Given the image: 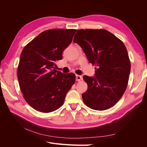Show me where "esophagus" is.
<instances>
[{
  "label": "esophagus",
  "instance_id": "34e87169",
  "mask_svg": "<svg viewBox=\"0 0 147 147\" xmlns=\"http://www.w3.org/2000/svg\"><path fill=\"white\" fill-rule=\"evenodd\" d=\"M82 80V76H80V75H76V81L79 82V81Z\"/></svg>",
  "mask_w": 147,
  "mask_h": 147
}]
</instances>
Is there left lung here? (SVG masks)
<instances>
[{
  "label": "left lung",
  "mask_w": 147,
  "mask_h": 147,
  "mask_svg": "<svg viewBox=\"0 0 147 147\" xmlns=\"http://www.w3.org/2000/svg\"><path fill=\"white\" fill-rule=\"evenodd\" d=\"M74 42L82 47L95 65V77L84 75L88 84L82 94L84 103L93 110L112 107L125 92L131 71L127 49L121 40L105 29H79Z\"/></svg>",
  "instance_id": "8db88e82"
}]
</instances>
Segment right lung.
Listing matches in <instances>:
<instances>
[{
    "mask_svg": "<svg viewBox=\"0 0 147 147\" xmlns=\"http://www.w3.org/2000/svg\"><path fill=\"white\" fill-rule=\"evenodd\" d=\"M77 29L43 31L26 45L18 67V79L26 102L33 109L50 113L63 105L65 96L75 82L73 73L55 69L63 51L72 41Z\"/></svg>",
    "mask_w": 147,
    "mask_h": 147,
    "instance_id": "add662e5",
    "label": "right lung"
}]
</instances>
